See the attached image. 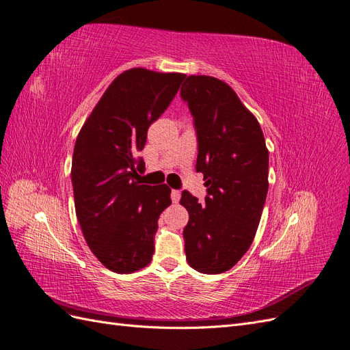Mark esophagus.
<instances>
[{"label":"esophagus","instance_id":"1","mask_svg":"<svg viewBox=\"0 0 350 350\" xmlns=\"http://www.w3.org/2000/svg\"><path fill=\"white\" fill-rule=\"evenodd\" d=\"M180 195H182L180 191H176V189L172 191V201H173L174 204H177L178 201H180Z\"/></svg>","mask_w":350,"mask_h":350}]
</instances>
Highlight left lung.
I'll return each mask as SVG.
<instances>
[{
    "label": "left lung",
    "mask_w": 350,
    "mask_h": 350,
    "mask_svg": "<svg viewBox=\"0 0 350 350\" xmlns=\"http://www.w3.org/2000/svg\"><path fill=\"white\" fill-rule=\"evenodd\" d=\"M180 97L193 116L196 172L204 174L205 202L187 191L183 229L186 260L201 273H223L252 245L267 195L269 152L254 115L226 83L191 75Z\"/></svg>",
    "instance_id": "left-lung-1"
}]
</instances>
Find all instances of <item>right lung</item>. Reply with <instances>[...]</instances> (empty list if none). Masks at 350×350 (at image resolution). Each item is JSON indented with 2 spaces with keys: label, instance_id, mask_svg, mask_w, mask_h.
I'll return each mask as SVG.
<instances>
[{
  "label": "right lung",
  "instance_id": "obj_1",
  "mask_svg": "<svg viewBox=\"0 0 350 350\" xmlns=\"http://www.w3.org/2000/svg\"><path fill=\"white\" fill-rule=\"evenodd\" d=\"M183 74L134 68L113 79L79 131L72 157L77 219L93 254L116 273L150 263L167 185H142L149 125L165 112Z\"/></svg>",
  "mask_w": 350,
  "mask_h": 350
}]
</instances>
